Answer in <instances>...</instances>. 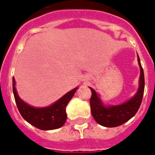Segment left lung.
<instances>
[{
	"label": "left lung",
	"mask_w": 155,
	"mask_h": 155,
	"mask_svg": "<svg viewBox=\"0 0 155 155\" xmlns=\"http://www.w3.org/2000/svg\"><path fill=\"white\" fill-rule=\"evenodd\" d=\"M138 62L140 68L139 90L134 97L125 102L124 104L114 106H104L95 90L90 87L91 97L90 99L91 111L93 118L99 124L106 127H115L122 125L130 119L136 114L141 105L144 92L145 80L144 72L138 56Z\"/></svg>",
	"instance_id": "left-lung-1"
}]
</instances>
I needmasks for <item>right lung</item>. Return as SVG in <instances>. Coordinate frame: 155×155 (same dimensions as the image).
Returning a JSON list of instances; mask_svg holds the SVG:
<instances>
[{"mask_svg":"<svg viewBox=\"0 0 155 155\" xmlns=\"http://www.w3.org/2000/svg\"><path fill=\"white\" fill-rule=\"evenodd\" d=\"M16 81L12 78V90L15 101L21 116L31 125L40 130H48L57 129L64 126L66 122V107L73 97L77 87L65 94L62 98L46 107H34L22 100L16 92Z\"/></svg>","mask_w":155,"mask_h":155,"instance_id":"right-lung-1","label":"right lung"}]
</instances>
